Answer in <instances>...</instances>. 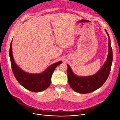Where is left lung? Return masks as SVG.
Listing matches in <instances>:
<instances>
[{
	"label": "left lung",
	"mask_w": 120,
	"mask_h": 120,
	"mask_svg": "<svg viewBox=\"0 0 120 120\" xmlns=\"http://www.w3.org/2000/svg\"><path fill=\"white\" fill-rule=\"evenodd\" d=\"M106 32L109 37V51L106 61L95 75L87 77H78L72 72L70 66L67 65L68 81L72 89L80 94L91 93L103 85L107 79L110 74L112 61V50L111 45V40L107 31Z\"/></svg>",
	"instance_id": "1"
}]
</instances>
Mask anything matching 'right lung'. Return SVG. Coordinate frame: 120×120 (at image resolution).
I'll list each match as a JSON object with an SVG mask.
<instances>
[{"label":"right lung","instance_id":"right-lung-1","mask_svg":"<svg viewBox=\"0 0 120 120\" xmlns=\"http://www.w3.org/2000/svg\"><path fill=\"white\" fill-rule=\"evenodd\" d=\"M12 40L10 43L9 56L12 69L17 81L24 88L33 92H40L47 89L50 84L53 72L58 65L62 64V62L59 61L51 65L41 74L27 73L15 64L12 54Z\"/></svg>","mask_w":120,"mask_h":120}]
</instances>
